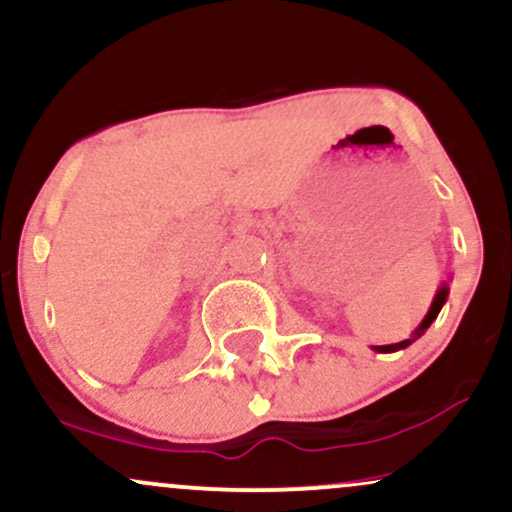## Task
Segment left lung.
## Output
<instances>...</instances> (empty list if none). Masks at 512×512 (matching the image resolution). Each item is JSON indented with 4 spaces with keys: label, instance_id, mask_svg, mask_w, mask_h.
<instances>
[{
    "label": "left lung",
    "instance_id": "8db88e82",
    "mask_svg": "<svg viewBox=\"0 0 512 512\" xmlns=\"http://www.w3.org/2000/svg\"><path fill=\"white\" fill-rule=\"evenodd\" d=\"M445 296H448V291H445V289H440V291H438V296H436V301H433V305H431V310H428V315L424 317V322H421V327H419V330H416V337H419V334L424 332L426 327L431 325L433 320H436L438 313H440V308H443V303H445ZM411 342H414V339H404V342H397V344H387V346H375V351H380V354H387V351L407 349V346H409Z\"/></svg>",
    "mask_w": 512,
    "mask_h": 512
}]
</instances>
